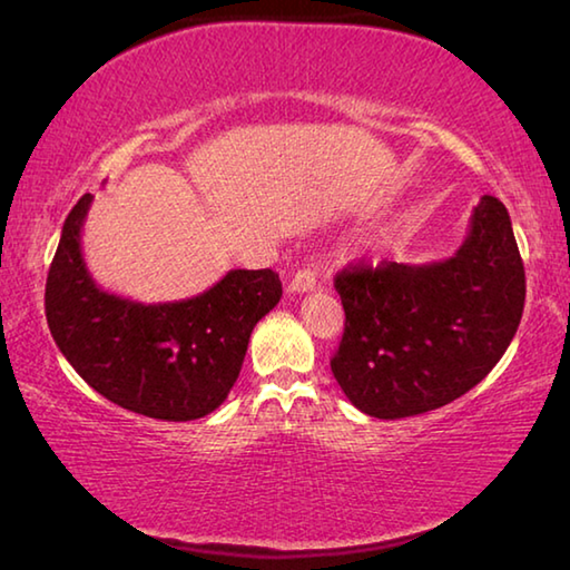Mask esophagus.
<instances>
[{"mask_svg":"<svg viewBox=\"0 0 570 570\" xmlns=\"http://www.w3.org/2000/svg\"><path fill=\"white\" fill-rule=\"evenodd\" d=\"M316 288V276L308 272V268H302V272H296L292 278H288V292L292 294H306V292H314Z\"/></svg>","mask_w":570,"mask_h":570,"instance_id":"esophagus-1","label":"esophagus"}]
</instances>
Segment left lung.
Segmentation results:
<instances>
[{"label":"left lung","instance_id":"left-lung-1","mask_svg":"<svg viewBox=\"0 0 570 570\" xmlns=\"http://www.w3.org/2000/svg\"><path fill=\"white\" fill-rule=\"evenodd\" d=\"M334 286L346 316L334 380L380 420L438 410L485 380L525 304L523 258L495 196L480 198L450 258L346 266Z\"/></svg>","mask_w":570,"mask_h":570}]
</instances>
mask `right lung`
Returning <instances> with one entry per match:
<instances>
[{
  "mask_svg": "<svg viewBox=\"0 0 570 570\" xmlns=\"http://www.w3.org/2000/svg\"><path fill=\"white\" fill-rule=\"evenodd\" d=\"M90 193L65 218L45 288L52 340L75 372L122 410L153 420L206 417L238 380L258 320L282 298L272 268H234L183 302L142 304L102 292L82 258Z\"/></svg>",
  "mask_w": 570,
  "mask_h": 570,
  "instance_id": "right-lung-1",
  "label": "right lung"
}]
</instances>
